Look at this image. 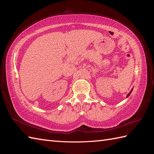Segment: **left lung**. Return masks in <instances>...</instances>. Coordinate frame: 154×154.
I'll use <instances>...</instances> for the list:
<instances>
[{
	"instance_id": "obj_1",
	"label": "left lung",
	"mask_w": 154,
	"mask_h": 154,
	"mask_svg": "<svg viewBox=\"0 0 154 154\" xmlns=\"http://www.w3.org/2000/svg\"><path fill=\"white\" fill-rule=\"evenodd\" d=\"M132 90H133V88H132V90H131V91H130V92H129V93H128V95H127V97H128V96H129V95H130V94H131V92H132Z\"/></svg>"
}]
</instances>
